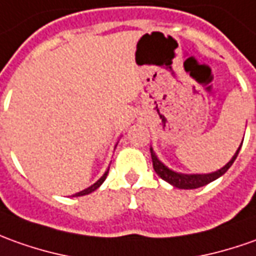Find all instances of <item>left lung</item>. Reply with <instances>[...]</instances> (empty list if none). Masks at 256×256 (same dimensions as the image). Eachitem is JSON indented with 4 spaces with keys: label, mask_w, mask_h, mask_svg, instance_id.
<instances>
[{
    "label": "left lung",
    "mask_w": 256,
    "mask_h": 256,
    "mask_svg": "<svg viewBox=\"0 0 256 256\" xmlns=\"http://www.w3.org/2000/svg\"><path fill=\"white\" fill-rule=\"evenodd\" d=\"M244 142V138H242ZM242 146V142H241ZM241 146L238 147L237 152L232 156L230 161L227 164L224 165L223 168H220L218 171L212 172V174H192V175H188V174H179V172H175L170 170L168 166H165L160 160L156 156V152L152 151V148H150L151 151V160H152V166H154V171L157 172V175L161 179L166 180L168 184H171L175 188H179V189H196V188H202L204 185H208L210 182H213L217 178H220L222 175H224L226 172L228 171L232 162L236 161L238 152L241 150Z\"/></svg>",
    "instance_id": "1"
}]
</instances>
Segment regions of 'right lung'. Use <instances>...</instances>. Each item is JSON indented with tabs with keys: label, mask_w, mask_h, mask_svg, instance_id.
I'll return each instance as SVG.
<instances>
[{
	"label": "right lung",
	"mask_w": 256,
	"mask_h": 256,
	"mask_svg": "<svg viewBox=\"0 0 256 256\" xmlns=\"http://www.w3.org/2000/svg\"><path fill=\"white\" fill-rule=\"evenodd\" d=\"M108 172H109V170H108V171H106L105 174H104V175H102V176H100V178L94 184V185H91L90 188H86V189H84V190H81V192H78V194H72V196H74V198H76V196H84V194H91V192H94V190H96V189L104 184V180H105L106 176H108Z\"/></svg>",
	"instance_id": "add662e5"
}]
</instances>
